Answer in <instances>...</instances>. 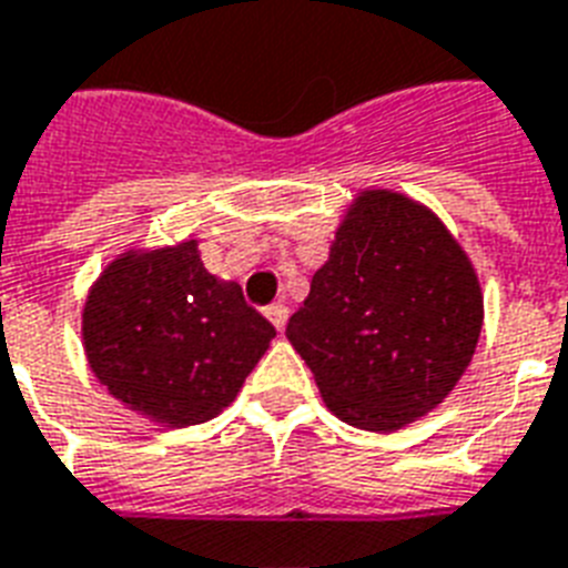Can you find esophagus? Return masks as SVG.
<instances>
[{"instance_id":"esophagus-1","label":"esophagus","mask_w":568,"mask_h":568,"mask_svg":"<svg viewBox=\"0 0 568 568\" xmlns=\"http://www.w3.org/2000/svg\"><path fill=\"white\" fill-rule=\"evenodd\" d=\"M287 316H290L287 305H281V302H275V305L266 307V320H270V323L275 325L278 332L284 328V325H287Z\"/></svg>"}]
</instances>
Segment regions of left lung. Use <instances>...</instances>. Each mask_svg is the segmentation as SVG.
Wrapping results in <instances>:
<instances>
[{
    "instance_id": "obj_1",
    "label": "left lung",
    "mask_w": 568,
    "mask_h": 568,
    "mask_svg": "<svg viewBox=\"0 0 568 568\" xmlns=\"http://www.w3.org/2000/svg\"><path fill=\"white\" fill-rule=\"evenodd\" d=\"M483 293L463 245L412 197L358 192L287 337L344 424L394 433L471 364Z\"/></svg>"
}]
</instances>
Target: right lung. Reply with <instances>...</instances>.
<instances>
[{"mask_svg":"<svg viewBox=\"0 0 568 568\" xmlns=\"http://www.w3.org/2000/svg\"><path fill=\"white\" fill-rule=\"evenodd\" d=\"M272 337L243 287L204 270L197 240L118 254L82 307V344L100 385L171 429L231 406Z\"/></svg>","mask_w":568,"mask_h":568,"instance_id":"add662e5","label":"right lung"}]
</instances>
